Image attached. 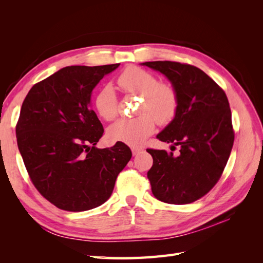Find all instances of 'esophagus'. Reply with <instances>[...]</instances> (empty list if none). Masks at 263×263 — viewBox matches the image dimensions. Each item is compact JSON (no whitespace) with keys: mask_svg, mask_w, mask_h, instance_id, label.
I'll use <instances>...</instances> for the list:
<instances>
[{"mask_svg":"<svg viewBox=\"0 0 263 263\" xmlns=\"http://www.w3.org/2000/svg\"><path fill=\"white\" fill-rule=\"evenodd\" d=\"M141 151V148H136V147H133L132 148V153H133V156H137L139 153Z\"/></svg>","mask_w":263,"mask_h":263,"instance_id":"1","label":"esophagus"}]
</instances>
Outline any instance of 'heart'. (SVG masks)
I'll use <instances>...</instances> for the list:
<instances>
[{
    "instance_id": "heart-1",
    "label": "heart",
    "mask_w": 263,
    "mask_h": 263,
    "mask_svg": "<svg viewBox=\"0 0 263 263\" xmlns=\"http://www.w3.org/2000/svg\"><path fill=\"white\" fill-rule=\"evenodd\" d=\"M126 93L142 98L137 118H122L107 128L109 139L129 146H139L155 130L158 124H168L177 114L179 99L169 84L159 83L148 71L137 67L127 68L117 79ZM94 107L105 121H113L118 114V102L112 84L103 85L94 97Z\"/></svg>"
}]
</instances>
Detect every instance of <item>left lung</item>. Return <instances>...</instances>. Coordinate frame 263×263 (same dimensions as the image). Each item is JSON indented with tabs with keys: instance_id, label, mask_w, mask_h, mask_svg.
I'll use <instances>...</instances> for the list:
<instances>
[{
	"instance_id": "left-lung-1",
	"label": "left lung",
	"mask_w": 263,
	"mask_h": 263,
	"mask_svg": "<svg viewBox=\"0 0 263 263\" xmlns=\"http://www.w3.org/2000/svg\"><path fill=\"white\" fill-rule=\"evenodd\" d=\"M140 65L162 73L179 99L176 116L157 138L171 148L180 146V153L147 150L154 159L147 173L151 191L164 203H192L216 184L232 153L235 135L227 97L194 66L173 61Z\"/></svg>"
}]
</instances>
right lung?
Wrapping results in <instances>:
<instances>
[{
  "mask_svg": "<svg viewBox=\"0 0 263 263\" xmlns=\"http://www.w3.org/2000/svg\"><path fill=\"white\" fill-rule=\"evenodd\" d=\"M118 66L62 68L36 83L23 102L20 153L39 193L60 210L83 212L105 203L130 160L124 142L95 147L104 129L91 108L92 91Z\"/></svg>",
  "mask_w": 263,
  "mask_h": 263,
  "instance_id": "1",
  "label": "right lung"
}]
</instances>
